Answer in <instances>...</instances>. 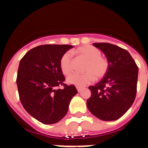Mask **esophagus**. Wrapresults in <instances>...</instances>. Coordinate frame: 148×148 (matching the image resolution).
Returning a JSON list of instances; mask_svg holds the SVG:
<instances>
[{
	"instance_id": "obj_1",
	"label": "esophagus",
	"mask_w": 148,
	"mask_h": 148,
	"mask_svg": "<svg viewBox=\"0 0 148 148\" xmlns=\"http://www.w3.org/2000/svg\"><path fill=\"white\" fill-rule=\"evenodd\" d=\"M76 89H77V90H78V92H80L81 90H82V87H78V86H77V87H76Z\"/></svg>"
}]
</instances>
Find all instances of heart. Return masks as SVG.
<instances>
[{"instance_id":"1","label":"heart","mask_w":148,"mask_h":148,"mask_svg":"<svg viewBox=\"0 0 148 148\" xmlns=\"http://www.w3.org/2000/svg\"><path fill=\"white\" fill-rule=\"evenodd\" d=\"M72 53L78 58L87 61V64L84 68L85 73L73 74L66 79L68 84L78 87H84L93 82L95 78L96 79L103 78L108 73L109 61L108 58L101 56V52L98 48L92 45H84L72 50ZM60 68L65 75H70L73 71V62L69 53H64L61 56Z\"/></svg>"}]
</instances>
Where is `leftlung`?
<instances>
[{"label": "left lung", "instance_id": "1", "mask_svg": "<svg viewBox=\"0 0 148 148\" xmlns=\"http://www.w3.org/2000/svg\"><path fill=\"white\" fill-rule=\"evenodd\" d=\"M109 61V69L101 81L90 86L87 100L89 110L99 119L115 121L121 118L136 99L138 68L125 49L109 43H94Z\"/></svg>", "mask_w": 148, "mask_h": 148}]
</instances>
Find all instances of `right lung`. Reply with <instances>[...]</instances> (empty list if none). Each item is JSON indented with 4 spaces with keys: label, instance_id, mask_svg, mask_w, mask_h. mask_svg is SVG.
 Wrapping results in <instances>:
<instances>
[{
    "label": "right lung",
    "instance_id": "right-lung-1",
    "mask_svg": "<svg viewBox=\"0 0 148 148\" xmlns=\"http://www.w3.org/2000/svg\"><path fill=\"white\" fill-rule=\"evenodd\" d=\"M72 45L44 44L28 51L19 64L16 83L23 108L45 125L55 124L66 114L78 91L64 84L60 59ZM63 86L64 88L56 89Z\"/></svg>",
    "mask_w": 148,
    "mask_h": 148
}]
</instances>
